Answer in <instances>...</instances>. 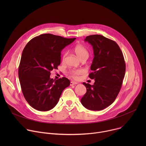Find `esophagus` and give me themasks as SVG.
<instances>
[{
  "instance_id": "1",
  "label": "esophagus",
  "mask_w": 146,
  "mask_h": 146,
  "mask_svg": "<svg viewBox=\"0 0 146 146\" xmlns=\"http://www.w3.org/2000/svg\"><path fill=\"white\" fill-rule=\"evenodd\" d=\"M78 83L77 82H73V81H71L70 82V85L71 86H74V85H76V84H77Z\"/></svg>"
}]
</instances>
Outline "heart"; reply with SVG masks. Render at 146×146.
I'll return each mask as SVG.
<instances>
[{"label":"heart","instance_id":"obj_1","mask_svg":"<svg viewBox=\"0 0 146 146\" xmlns=\"http://www.w3.org/2000/svg\"><path fill=\"white\" fill-rule=\"evenodd\" d=\"M74 51L76 55L80 59H82L83 58H87L89 55V52L88 50L82 44H78L74 46ZM67 55V52H64L62 54V60H64L66 56ZM84 73V71L82 69H78V70H71L69 72V74L72 78L74 80H78L80 78V76L82 74Z\"/></svg>","mask_w":146,"mask_h":146}]
</instances>
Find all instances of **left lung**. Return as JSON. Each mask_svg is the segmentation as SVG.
Listing matches in <instances>:
<instances>
[{
	"label": "left lung",
	"instance_id": "left-lung-1",
	"mask_svg": "<svg viewBox=\"0 0 146 146\" xmlns=\"http://www.w3.org/2000/svg\"><path fill=\"white\" fill-rule=\"evenodd\" d=\"M93 47L94 58L89 77L94 84L83 82L87 92L81 99L82 105L91 110H102L114 102L121 90L125 73L123 54L115 41L99 35L87 36Z\"/></svg>",
	"mask_w": 146,
	"mask_h": 146
}]
</instances>
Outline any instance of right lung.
Masks as SVG:
<instances>
[{
	"mask_svg": "<svg viewBox=\"0 0 146 146\" xmlns=\"http://www.w3.org/2000/svg\"><path fill=\"white\" fill-rule=\"evenodd\" d=\"M76 38H67L50 33L31 39L25 47L18 68L22 92L29 105L38 111H48L58 103L70 80L50 78V72L60 64L61 51Z\"/></svg>",
	"mask_w": 146,
	"mask_h": 146,
	"instance_id": "obj_1",
	"label": "right lung"
}]
</instances>
